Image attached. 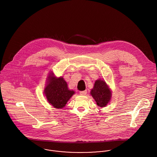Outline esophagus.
<instances>
[{"mask_svg":"<svg viewBox=\"0 0 157 157\" xmlns=\"http://www.w3.org/2000/svg\"><path fill=\"white\" fill-rule=\"evenodd\" d=\"M87 94V91L85 90H83V91H80V94L81 95H85L86 94Z\"/></svg>","mask_w":157,"mask_h":157,"instance_id":"esophagus-1","label":"esophagus"}]
</instances>
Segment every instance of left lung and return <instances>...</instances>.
<instances>
[{
    "instance_id": "8db88e82",
    "label": "left lung",
    "mask_w": 157,
    "mask_h": 157,
    "mask_svg": "<svg viewBox=\"0 0 157 157\" xmlns=\"http://www.w3.org/2000/svg\"><path fill=\"white\" fill-rule=\"evenodd\" d=\"M90 94L97 103V105L101 108L105 107L110 101L111 91L106 82L98 79L95 81L93 88L90 90Z\"/></svg>"
}]
</instances>
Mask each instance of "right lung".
<instances>
[{
    "label": "right lung",
    "mask_w": 157,
    "mask_h": 157,
    "mask_svg": "<svg viewBox=\"0 0 157 157\" xmlns=\"http://www.w3.org/2000/svg\"><path fill=\"white\" fill-rule=\"evenodd\" d=\"M44 94L49 104L55 108L61 109L75 92L68 89L67 83L62 77L57 78L51 72L48 75Z\"/></svg>",
    "instance_id": "obj_1"
}]
</instances>
